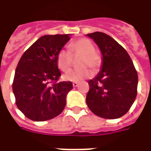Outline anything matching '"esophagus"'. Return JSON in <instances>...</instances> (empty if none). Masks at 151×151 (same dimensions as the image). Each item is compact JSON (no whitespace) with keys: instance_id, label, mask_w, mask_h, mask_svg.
Here are the masks:
<instances>
[{"instance_id":"obj_1","label":"esophagus","mask_w":151,"mask_h":151,"mask_svg":"<svg viewBox=\"0 0 151 151\" xmlns=\"http://www.w3.org/2000/svg\"><path fill=\"white\" fill-rule=\"evenodd\" d=\"M78 86V82H73V87H77Z\"/></svg>"}]
</instances>
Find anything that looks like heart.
<instances>
[{
  "instance_id": "obj_1",
  "label": "heart",
  "mask_w": 151,
  "mask_h": 151,
  "mask_svg": "<svg viewBox=\"0 0 151 151\" xmlns=\"http://www.w3.org/2000/svg\"><path fill=\"white\" fill-rule=\"evenodd\" d=\"M68 50L61 49L57 54V65L60 70L64 72L68 71L72 65V56L73 57H79L78 65L80 68L71 70L66 73L64 78L66 80L72 82H81L92 75L91 68L96 71L99 66V57L95 53L94 44L87 39H79L75 40L69 45Z\"/></svg>"
}]
</instances>
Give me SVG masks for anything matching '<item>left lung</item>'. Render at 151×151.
Wrapping results in <instances>:
<instances>
[{"label":"left lung","mask_w":151,"mask_h":151,"mask_svg":"<svg viewBox=\"0 0 151 151\" xmlns=\"http://www.w3.org/2000/svg\"><path fill=\"white\" fill-rule=\"evenodd\" d=\"M86 36L95 41L102 53L100 71L89 81L86 104L105 119H117L129 110L137 96V73L125 49L113 38L102 32Z\"/></svg>","instance_id":"left-lung-1"}]
</instances>
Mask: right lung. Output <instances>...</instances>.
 <instances>
[{
  "mask_svg": "<svg viewBox=\"0 0 151 151\" xmlns=\"http://www.w3.org/2000/svg\"><path fill=\"white\" fill-rule=\"evenodd\" d=\"M70 34L47 35L38 39L22 56L16 68L13 92L18 109L34 121H45L61 113L71 82H57L60 71L57 54Z\"/></svg>",
  "mask_w": 151,
  "mask_h": 151,
  "instance_id": "right-lung-1",
  "label": "right lung"
}]
</instances>
